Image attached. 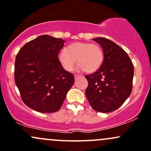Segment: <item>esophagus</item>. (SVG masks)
<instances>
[{"label":"esophagus","mask_w":151,"mask_h":151,"mask_svg":"<svg viewBox=\"0 0 151 151\" xmlns=\"http://www.w3.org/2000/svg\"><path fill=\"white\" fill-rule=\"evenodd\" d=\"M81 77V76L78 75V74H75V75H74V77H75L76 80H77V78H79V77Z\"/></svg>","instance_id":"34e87169"}]
</instances>
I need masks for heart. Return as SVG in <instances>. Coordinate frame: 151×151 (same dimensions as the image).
I'll list each match as a JSON object with an SVG mask.
<instances>
[{"label": "heart", "mask_w": 151, "mask_h": 151, "mask_svg": "<svg viewBox=\"0 0 151 151\" xmlns=\"http://www.w3.org/2000/svg\"><path fill=\"white\" fill-rule=\"evenodd\" d=\"M58 60L62 67L67 71H71L76 65L79 71L94 72L101 66L104 53L99 46L87 42H75L68 45L66 50L58 54Z\"/></svg>", "instance_id": "heart-1"}]
</instances>
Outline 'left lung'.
<instances>
[{"mask_svg": "<svg viewBox=\"0 0 151 151\" xmlns=\"http://www.w3.org/2000/svg\"><path fill=\"white\" fill-rule=\"evenodd\" d=\"M101 46L104 60L96 72L85 76V95L94 110L110 112L122 105L132 91L134 66L127 53L103 37L93 39Z\"/></svg>", "mask_w": 151, "mask_h": 151, "instance_id": "8db88e82", "label": "left lung"}]
</instances>
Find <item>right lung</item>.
Instances as JSON below:
<instances>
[{"label":"right lung","instance_id":"obj_1","mask_svg":"<svg viewBox=\"0 0 151 151\" xmlns=\"http://www.w3.org/2000/svg\"><path fill=\"white\" fill-rule=\"evenodd\" d=\"M65 41L42 35L25 44L15 59L14 81L28 107L39 112H57L74 83V74L58 60Z\"/></svg>","mask_w":151,"mask_h":151}]
</instances>
